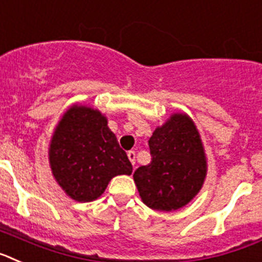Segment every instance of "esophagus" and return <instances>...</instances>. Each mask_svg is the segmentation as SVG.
Instances as JSON below:
<instances>
[{"label":"esophagus","mask_w":262,"mask_h":262,"mask_svg":"<svg viewBox=\"0 0 262 262\" xmlns=\"http://www.w3.org/2000/svg\"><path fill=\"white\" fill-rule=\"evenodd\" d=\"M128 158H129V161L132 162V165L134 166V163H136V153H134L133 150L128 151Z\"/></svg>","instance_id":"34e87169"}]
</instances>
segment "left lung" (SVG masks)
Listing matches in <instances>:
<instances>
[{
  "label": "left lung",
  "mask_w": 262,
  "mask_h": 262,
  "mask_svg": "<svg viewBox=\"0 0 262 262\" xmlns=\"http://www.w3.org/2000/svg\"><path fill=\"white\" fill-rule=\"evenodd\" d=\"M151 161L133 174L145 204L157 211H174L199 192L206 178L203 145L192 120L172 115L149 140Z\"/></svg>",
  "instance_id": "8db88e82"
}]
</instances>
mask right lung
Returning <instances> with one entry per match:
<instances>
[{"label":"right lung","instance_id":"right-lung-1","mask_svg":"<svg viewBox=\"0 0 262 262\" xmlns=\"http://www.w3.org/2000/svg\"><path fill=\"white\" fill-rule=\"evenodd\" d=\"M106 124L99 111L75 105L64 113L52 136V174L77 202L96 199L113 177L133 171L128 156Z\"/></svg>","mask_w":262,"mask_h":262}]
</instances>
